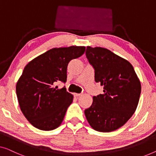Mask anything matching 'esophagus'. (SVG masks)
<instances>
[{
	"instance_id": "1",
	"label": "esophagus",
	"mask_w": 156,
	"mask_h": 156,
	"mask_svg": "<svg viewBox=\"0 0 156 156\" xmlns=\"http://www.w3.org/2000/svg\"><path fill=\"white\" fill-rule=\"evenodd\" d=\"M74 95H75V96L78 97V96H82V94H74Z\"/></svg>"
}]
</instances>
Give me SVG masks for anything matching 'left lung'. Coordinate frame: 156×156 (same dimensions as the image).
<instances>
[{
    "instance_id": "1",
    "label": "left lung",
    "mask_w": 156,
    "mask_h": 156,
    "mask_svg": "<svg viewBox=\"0 0 156 156\" xmlns=\"http://www.w3.org/2000/svg\"><path fill=\"white\" fill-rule=\"evenodd\" d=\"M86 56L95 70V81L103 86V94L93 97L84 110L94 129L110 132L123 126L138 105L141 82L127 60L110 50L87 46Z\"/></svg>"
}]
</instances>
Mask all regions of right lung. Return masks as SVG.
I'll return each mask as SVG.
<instances>
[{
  "mask_svg": "<svg viewBox=\"0 0 156 156\" xmlns=\"http://www.w3.org/2000/svg\"><path fill=\"white\" fill-rule=\"evenodd\" d=\"M84 46L55 48L35 58L24 67L17 81L16 93L22 113L34 127L50 131L59 127L73 96L57 82L67 81V68L82 55Z\"/></svg>",
  "mask_w": 156,
  "mask_h": 156,
  "instance_id": "add662e5",
  "label": "right lung"
}]
</instances>
